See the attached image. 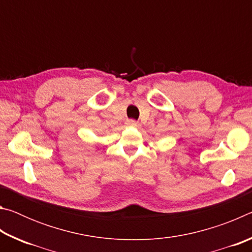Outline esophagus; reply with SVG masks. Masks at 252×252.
<instances>
[{"mask_svg": "<svg viewBox=\"0 0 252 252\" xmlns=\"http://www.w3.org/2000/svg\"><path fill=\"white\" fill-rule=\"evenodd\" d=\"M126 126H138V122H136L135 120H127Z\"/></svg>", "mask_w": 252, "mask_h": 252, "instance_id": "34e87169", "label": "esophagus"}]
</instances>
